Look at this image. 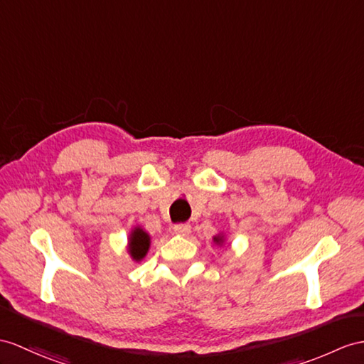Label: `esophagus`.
Segmentation results:
<instances>
[{
    "label": "esophagus",
    "instance_id": "esophagus-1",
    "mask_svg": "<svg viewBox=\"0 0 364 364\" xmlns=\"http://www.w3.org/2000/svg\"><path fill=\"white\" fill-rule=\"evenodd\" d=\"M173 230H174L176 235H181V236H188L191 233L190 224H176L173 227Z\"/></svg>",
    "mask_w": 364,
    "mask_h": 364
}]
</instances>
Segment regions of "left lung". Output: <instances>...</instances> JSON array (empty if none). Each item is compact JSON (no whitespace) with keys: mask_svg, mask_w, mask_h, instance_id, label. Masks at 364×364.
<instances>
[{"mask_svg":"<svg viewBox=\"0 0 364 364\" xmlns=\"http://www.w3.org/2000/svg\"><path fill=\"white\" fill-rule=\"evenodd\" d=\"M215 242H218V244L223 242V236H216V237H215Z\"/></svg>","mask_w":364,"mask_h":364,"instance_id":"1","label":"left lung"}]
</instances>
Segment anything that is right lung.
Here are the masks:
<instances>
[{
    "mask_svg": "<svg viewBox=\"0 0 364 364\" xmlns=\"http://www.w3.org/2000/svg\"><path fill=\"white\" fill-rule=\"evenodd\" d=\"M149 249V236L146 232H144L140 227L134 228L129 236V245L128 252L131 253L132 259L140 261L145 258V255Z\"/></svg>",
    "mask_w": 364,
    "mask_h": 364,
    "instance_id": "1",
    "label": "right lung"
}]
</instances>
